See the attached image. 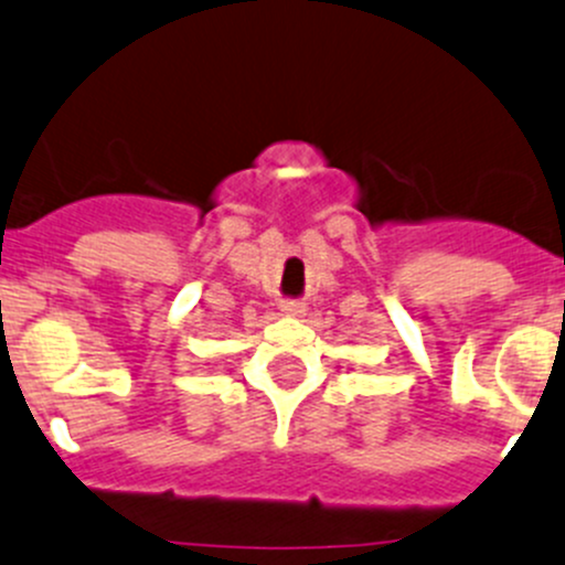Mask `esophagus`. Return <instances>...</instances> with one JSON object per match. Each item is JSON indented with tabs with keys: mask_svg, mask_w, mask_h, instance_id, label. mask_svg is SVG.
<instances>
[{
	"mask_svg": "<svg viewBox=\"0 0 565 565\" xmlns=\"http://www.w3.org/2000/svg\"><path fill=\"white\" fill-rule=\"evenodd\" d=\"M280 312L282 316H288V318H301L307 312V307L301 305V301H294V299H282L280 301Z\"/></svg>",
	"mask_w": 565,
	"mask_h": 565,
	"instance_id": "esophagus-1",
	"label": "esophagus"
}]
</instances>
